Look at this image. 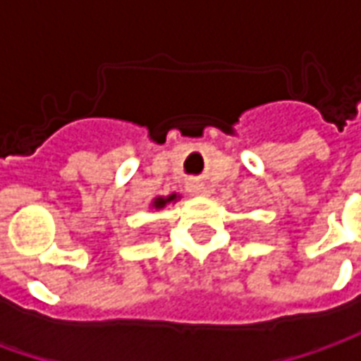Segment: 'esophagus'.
Instances as JSON below:
<instances>
[{
	"instance_id": "esophagus-1",
	"label": "esophagus",
	"mask_w": 361,
	"mask_h": 361,
	"mask_svg": "<svg viewBox=\"0 0 361 361\" xmlns=\"http://www.w3.org/2000/svg\"><path fill=\"white\" fill-rule=\"evenodd\" d=\"M191 193H193V195H209V191H207V188H203V185H193V188H191Z\"/></svg>"
}]
</instances>
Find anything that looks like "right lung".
Segmentation results:
<instances>
[{
    "label": "right lung",
    "mask_w": 361,
    "mask_h": 361,
    "mask_svg": "<svg viewBox=\"0 0 361 361\" xmlns=\"http://www.w3.org/2000/svg\"><path fill=\"white\" fill-rule=\"evenodd\" d=\"M178 199H180V197L176 195V193H172V195H168V197H157V199L152 201V204H150V207L158 211V209H164L168 203H176Z\"/></svg>",
    "instance_id": "right-lung-1"
}]
</instances>
